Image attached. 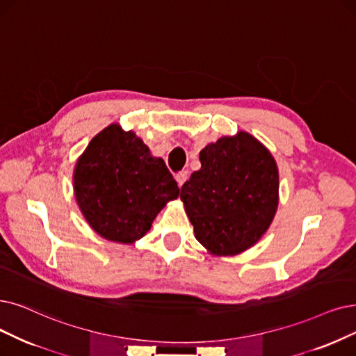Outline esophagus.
<instances>
[{"label": "esophagus", "instance_id": "obj_1", "mask_svg": "<svg viewBox=\"0 0 356 356\" xmlns=\"http://www.w3.org/2000/svg\"><path fill=\"white\" fill-rule=\"evenodd\" d=\"M188 175H190L188 170H181V172H178V174H177L175 179H177V182H178V186H179V187H182V184L187 181Z\"/></svg>", "mask_w": 356, "mask_h": 356}]
</instances>
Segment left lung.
Returning a JSON list of instances; mask_svg holds the SVG:
<instances>
[{
  "label": "left lung",
  "instance_id": "8db88e82",
  "mask_svg": "<svg viewBox=\"0 0 356 356\" xmlns=\"http://www.w3.org/2000/svg\"><path fill=\"white\" fill-rule=\"evenodd\" d=\"M202 169L181 187V200L198 243L234 255L263 236L277 209L273 156L248 133L222 137L200 152Z\"/></svg>",
  "mask_w": 356,
  "mask_h": 356
}]
</instances>
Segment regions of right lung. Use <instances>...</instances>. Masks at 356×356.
<instances>
[{
    "label": "right lung",
    "instance_id": "1",
    "mask_svg": "<svg viewBox=\"0 0 356 356\" xmlns=\"http://www.w3.org/2000/svg\"><path fill=\"white\" fill-rule=\"evenodd\" d=\"M74 193L83 216L99 235L131 244L150 229L179 188L163 159L153 158L134 133L112 124L77 161Z\"/></svg>",
    "mask_w": 356,
    "mask_h": 356
}]
</instances>
